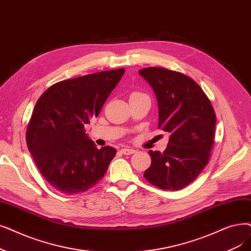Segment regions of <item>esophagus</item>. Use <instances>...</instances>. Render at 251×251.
Returning a JSON list of instances; mask_svg holds the SVG:
<instances>
[{
	"label": "esophagus",
	"mask_w": 251,
	"mask_h": 251,
	"mask_svg": "<svg viewBox=\"0 0 251 251\" xmlns=\"http://www.w3.org/2000/svg\"><path fill=\"white\" fill-rule=\"evenodd\" d=\"M121 152L123 155H132L135 152V150H133L131 148H125V149L121 150Z\"/></svg>",
	"instance_id": "obj_1"
}]
</instances>
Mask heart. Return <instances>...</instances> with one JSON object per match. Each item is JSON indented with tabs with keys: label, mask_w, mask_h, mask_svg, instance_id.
Wrapping results in <instances>:
<instances>
[{
	"label": "heart",
	"mask_w": 251,
	"mask_h": 251,
	"mask_svg": "<svg viewBox=\"0 0 251 251\" xmlns=\"http://www.w3.org/2000/svg\"><path fill=\"white\" fill-rule=\"evenodd\" d=\"M137 94H143V93H139V92H133L131 95H137Z\"/></svg>",
	"instance_id": "b5f03b06"
}]
</instances>
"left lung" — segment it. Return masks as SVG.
I'll use <instances>...</instances> for the list:
<instances>
[{"label":"left lung","mask_w":251,"mask_h":251,"mask_svg":"<svg viewBox=\"0 0 251 251\" xmlns=\"http://www.w3.org/2000/svg\"><path fill=\"white\" fill-rule=\"evenodd\" d=\"M139 74L157 96L158 128L169 134L164 151H149L151 164L144 176L162 190L178 191L192 183L208 164L215 112L201 87L184 74L156 67L140 70Z\"/></svg>","instance_id":"left-lung-1"}]
</instances>
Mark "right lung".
<instances>
[{
    "label": "right lung",
    "mask_w": 251,
    "mask_h": 251,
    "mask_svg": "<svg viewBox=\"0 0 251 251\" xmlns=\"http://www.w3.org/2000/svg\"><path fill=\"white\" fill-rule=\"evenodd\" d=\"M124 72L118 69L60 81L40 96L27 124L26 144L54 189L78 194L104 176L117 151L108 146L97 149L85 125L100 115Z\"/></svg>",
    "instance_id": "1"
}]
</instances>
